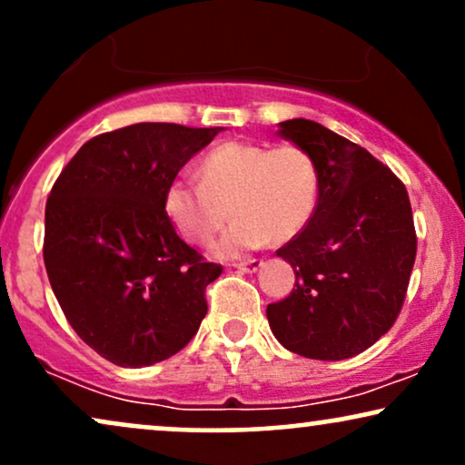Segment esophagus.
I'll use <instances>...</instances> for the list:
<instances>
[{"mask_svg": "<svg viewBox=\"0 0 465 465\" xmlns=\"http://www.w3.org/2000/svg\"><path fill=\"white\" fill-rule=\"evenodd\" d=\"M262 266H263L262 260H246V262L236 263V268L240 270V272H249V274L257 272V270H260Z\"/></svg>", "mask_w": 465, "mask_h": 465, "instance_id": "1", "label": "esophagus"}]
</instances>
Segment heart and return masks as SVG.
<instances>
[{
  "label": "heart",
  "instance_id": "b5f03b06",
  "mask_svg": "<svg viewBox=\"0 0 465 465\" xmlns=\"http://www.w3.org/2000/svg\"><path fill=\"white\" fill-rule=\"evenodd\" d=\"M199 178L180 173L164 189V214L182 238L213 242L229 210V225L214 252L225 260L262 249L270 240L287 242L307 227L320 199V173L298 145L263 148L227 141L202 158Z\"/></svg>",
  "mask_w": 465,
  "mask_h": 465
}]
</instances>
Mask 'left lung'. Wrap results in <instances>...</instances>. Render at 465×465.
Listing matches in <instances>:
<instances>
[{
    "instance_id": "1",
    "label": "left lung",
    "mask_w": 465,
    "mask_h": 465,
    "mask_svg": "<svg viewBox=\"0 0 465 465\" xmlns=\"http://www.w3.org/2000/svg\"><path fill=\"white\" fill-rule=\"evenodd\" d=\"M279 137L315 161L320 199L307 227L276 251L296 283L268 304L270 331L293 354L343 361L371 348L403 307L416 257L412 205L386 164L326 126L293 117Z\"/></svg>"
}]
</instances>
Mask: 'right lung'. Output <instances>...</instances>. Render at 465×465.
<instances>
[{
	"label": "right lung",
	"mask_w": 465,
	"mask_h": 465,
	"mask_svg": "<svg viewBox=\"0 0 465 465\" xmlns=\"http://www.w3.org/2000/svg\"><path fill=\"white\" fill-rule=\"evenodd\" d=\"M214 128L141 122L81 145L45 210V266L68 324L117 367H150L195 337L208 313L203 262L164 214V189Z\"/></svg>",
	"instance_id": "1"
}]
</instances>
